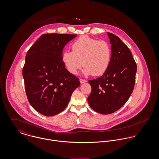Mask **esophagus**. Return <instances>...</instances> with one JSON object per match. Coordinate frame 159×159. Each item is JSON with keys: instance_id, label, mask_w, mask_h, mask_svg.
<instances>
[{"instance_id": "esophagus-1", "label": "esophagus", "mask_w": 159, "mask_h": 159, "mask_svg": "<svg viewBox=\"0 0 159 159\" xmlns=\"http://www.w3.org/2000/svg\"><path fill=\"white\" fill-rule=\"evenodd\" d=\"M80 81L81 84H83V83H86V80H83V79H80Z\"/></svg>"}]
</instances>
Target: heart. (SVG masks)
<instances>
[{
  "label": "heart",
  "instance_id": "1",
  "mask_svg": "<svg viewBox=\"0 0 159 159\" xmlns=\"http://www.w3.org/2000/svg\"><path fill=\"white\" fill-rule=\"evenodd\" d=\"M71 48L72 51L63 52L62 61L73 75L77 74L83 65V73L84 75L98 76L103 75L110 66L111 48L107 41L83 35L72 43Z\"/></svg>",
  "mask_w": 159,
  "mask_h": 159
}]
</instances>
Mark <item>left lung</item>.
Returning <instances> with one entry per match:
<instances>
[{
	"label": "left lung",
	"instance_id": "1",
	"mask_svg": "<svg viewBox=\"0 0 159 159\" xmlns=\"http://www.w3.org/2000/svg\"><path fill=\"white\" fill-rule=\"evenodd\" d=\"M107 34L111 44V62L102 76L89 81L92 91L88 98L91 108L103 114L113 113L127 102L134 89L137 70L127 46L113 34Z\"/></svg>",
	"mask_w": 159,
	"mask_h": 159
}]
</instances>
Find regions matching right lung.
<instances>
[{"mask_svg": "<svg viewBox=\"0 0 159 159\" xmlns=\"http://www.w3.org/2000/svg\"><path fill=\"white\" fill-rule=\"evenodd\" d=\"M76 36L43 34L25 56L23 76L28 101L37 112L46 116L64 111L73 92L80 85L79 78L65 68L62 61L64 46Z\"/></svg>", "mask_w": 159, "mask_h": 159, "instance_id": "right-lung-1", "label": "right lung"}]
</instances>
